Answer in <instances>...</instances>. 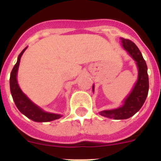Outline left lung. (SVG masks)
I'll use <instances>...</instances> for the list:
<instances>
[{
    "label": "left lung",
    "instance_id": "8db88e82",
    "mask_svg": "<svg viewBox=\"0 0 161 161\" xmlns=\"http://www.w3.org/2000/svg\"><path fill=\"white\" fill-rule=\"evenodd\" d=\"M120 39L124 49L136 62L138 67V80L130 93L123 102V106L117 109L100 112V114L104 117L118 120L129 119L137 113L147 98L149 89L147 67L141 52L132 41L123 38ZM93 90L94 86L93 85Z\"/></svg>",
    "mask_w": 161,
    "mask_h": 161
}]
</instances>
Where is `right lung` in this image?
<instances>
[{
    "label": "right lung",
    "mask_w": 161,
    "mask_h": 161,
    "mask_svg": "<svg viewBox=\"0 0 161 161\" xmlns=\"http://www.w3.org/2000/svg\"><path fill=\"white\" fill-rule=\"evenodd\" d=\"M25 49H26V47L22 50V52L19 54L18 57V61H17L16 64L14 65L10 73L9 85H10L11 94H12L14 103L21 113L23 114L28 119L35 121V122H38V123L50 122V121L59 119V118L62 117V115L47 113V112L42 110L41 108L36 106L35 103H33L20 89L19 85L18 84V80H17V75H18L20 59H21V57H22V54L24 53Z\"/></svg>",
    "instance_id": "add662e5"
}]
</instances>
